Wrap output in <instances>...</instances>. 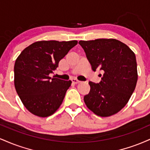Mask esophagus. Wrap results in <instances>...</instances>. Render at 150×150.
Listing matches in <instances>:
<instances>
[{
    "label": "esophagus",
    "instance_id": "1",
    "mask_svg": "<svg viewBox=\"0 0 150 150\" xmlns=\"http://www.w3.org/2000/svg\"><path fill=\"white\" fill-rule=\"evenodd\" d=\"M72 82H73L74 84H77V83H79V82H80V81L78 80L76 78H73L72 79Z\"/></svg>",
    "mask_w": 150,
    "mask_h": 150
}]
</instances>
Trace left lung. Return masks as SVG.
Wrapping results in <instances>:
<instances>
[{"instance_id":"8db88e82","label":"left lung","mask_w":150,"mask_h":150,"mask_svg":"<svg viewBox=\"0 0 150 150\" xmlns=\"http://www.w3.org/2000/svg\"><path fill=\"white\" fill-rule=\"evenodd\" d=\"M92 65L104 71L99 83L89 82V93L84 97L86 106L96 115L108 117L120 111L135 90L137 62L133 51L115 39L80 41ZM101 76V75L100 74Z\"/></svg>"}]
</instances>
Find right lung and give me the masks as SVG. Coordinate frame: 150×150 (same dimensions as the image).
Here are the masks:
<instances>
[{"mask_svg":"<svg viewBox=\"0 0 150 150\" xmlns=\"http://www.w3.org/2000/svg\"><path fill=\"white\" fill-rule=\"evenodd\" d=\"M77 41H40L25 48L15 61L14 84L22 104L32 114L48 117L60 107L70 80L51 77Z\"/></svg>","mask_w":150,"mask_h":150,"instance_id":"right-lung-1","label":"right lung"}]
</instances>
